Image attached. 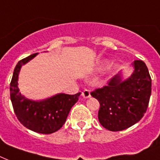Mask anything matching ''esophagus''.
<instances>
[{
    "label": "esophagus",
    "instance_id": "1",
    "mask_svg": "<svg viewBox=\"0 0 160 160\" xmlns=\"http://www.w3.org/2000/svg\"><path fill=\"white\" fill-rule=\"evenodd\" d=\"M82 96L84 98H90V91L89 90H84L82 92Z\"/></svg>",
    "mask_w": 160,
    "mask_h": 160
}]
</instances>
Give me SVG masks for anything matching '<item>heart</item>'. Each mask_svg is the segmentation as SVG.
<instances>
[{
	"mask_svg": "<svg viewBox=\"0 0 160 160\" xmlns=\"http://www.w3.org/2000/svg\"><path fill=\"white\" fill-rule=\"evenodd\" d=\"M116 68H117V66H115V65H113V66H111V67H109V73H112L113 71H114V70H115Z\"/></svg>",
	"mask_w": 160,
	"mask_h": 160,
	"instance_id": "b5f03b06",
	"label": "heart"
}]
</instances>
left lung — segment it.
I'll return each mask as SVG.
<instances>
[{
  "instance_id": "left-lung-1",
  "label": "left lung",
  "mask_w": 160,
  "mask_h": 160,
  "mask_svg": "<svg viewBox=\"0 0 160 160\" xmlns=\"http://www.w3.org/2000/svg\"><path fill=\"white\" fill-rule=\"evenodd\" d=\"M131 76L122 80L121 73L110 79L107 85L90 93L100 102L98 119L110 131H120L143 118L151 95V77L142 60H134Z\"/></svg>"
}]
</instances>
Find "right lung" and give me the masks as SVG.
I'll return each mask as SVG.
<instances>
[{"label":"right lung","instance_id":"add662e5","mask_svg":"<svg viewBox=\"0 0 160 160\" xmlns=\"http://www.w3.org/2000/svg\"><path fill=\"white\" fill-rule=\"evenodd\" d=\"M37 54L31 55L17 63L10 84L11 100L14 112L24 126L41 134H52L65 124L70 109L78 101L80 93L75 95L58 94L41 101L28 100L21 95L18 88L21 68Z\"/></svg>","mask_w":160,"mask_h":160}]
</instances>
